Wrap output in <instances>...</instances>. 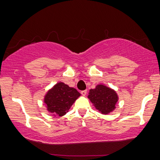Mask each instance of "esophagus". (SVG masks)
<instances>
[{
  "instance_id": "obj_1",
  "label": "esophagus",
  "mask_w": 160,
  "mask_h": 160,
  "mask_svg": "<svg viewBox=\"0 0 160 160\" xmlns=\"http://www.w3.org/2000/svg\"><path fill=\"white\" fill-rule=\"evenodd\" d=\"M81 94H82V96H85L87 94V90H82L81 91Z\"/></svg>"
}]
</instances>
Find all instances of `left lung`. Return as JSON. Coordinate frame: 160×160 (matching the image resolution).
I'll return each instance as SVG.
<instances>
[{
    "label": "left lung",
    "mask_w": 160,
    "mask_h": 160,
    "mask_svg": "<svg viewBox=\"0 0 160 160\" xmlns=\"http://www.w3.org/2000/svg\"><path fill=\"white\" fill-rule=\"evenodd\" d=\"M88 98L96 109L103 114L113 112L118 100L116 92L104 85H97L94 89H91Z\"/></svg>",
    "instance_id": "1"
}]
</instances>
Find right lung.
<instances>
[{
  "label": "right lung",
  "mask_w": 160,
  "mask_h": 160,
  "mask_svg": "<svg viewBox=\"0 0 160 160\" xmlns=\"http://www.w3.org/2000/svg\"><path fill=\"white\" fill-rule=\"evenodd\" d=\"M80 96L76 89L58 82L47 92L44 96V102L48 112L54 116H63L68 112L70 107Z\"/></svg>",
  "instance_id": "1"
}]
</instances>
